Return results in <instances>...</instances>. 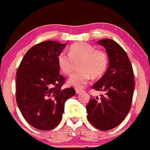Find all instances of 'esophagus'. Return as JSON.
<instances>
[{
    "label": "esophagus",
    "mask_w": 150,
    "mask_h": 150,
    "mask_svg": "<svg viewBox=\"0 0 150 150\" xmlns=\"http://www.w3.org/2000/svg\"><path fill=\"white\" fill-rule=\"evenodd\" d=\"M83 90H81V89H76V94H80L81 93H82Z\"/></svg>",
    "instance_id": "obj_1"
}]
</instances>
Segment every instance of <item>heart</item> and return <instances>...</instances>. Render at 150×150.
I'll return each instance as SVG.
<instances>
[{"instance_id": "b5f03b06", "label": "heart", "mask_w": 150, "mask_h": 150, "mask_svg": "<svg viewBox=\"0 0 150 150\" xmlns=\"http://www.w3.org/2000/svg\"><path fill=\"white\" fill-rule=\"evenodd\" d=\"M80 60L78 71L72 74L68 80V84L76 88H82L88 83L92 76L98 77L106 71L108 58L106 53L96 50L94 46L85 42H76L72 44L69 54L61 52L57 55V66L65 75L71 73L73 61Z\"/></svg>"}]
</instances>
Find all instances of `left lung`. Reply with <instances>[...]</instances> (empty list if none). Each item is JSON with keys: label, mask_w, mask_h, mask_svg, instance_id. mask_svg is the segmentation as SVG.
Segmentation results:
<instances>
[{"label": "left lung", "mask_w": 150, "mask_h": 150, "mask_svg": "<svg viewBox=\"0 0 150 150\" xmlns=\"http://www.w3.org/2000/svg\"><path fill=\"white\" fill-rule=\"evenodd\" d=\"M98 44L106 49L109 67L104 75L93 85L104 96H91L86 106L87 119L100 130H109L119 125L130 109L134 92L133 71L125 50L112 39L99 40Z\"/></svg>", "instance_id": "1"}]
</instances>
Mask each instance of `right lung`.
Listing matches in <instances>:
<instances>
[{
	"instance_id": "right-lung-1",
	"label": "right lung",
	"mask_w": 150,
	"mask_h": 150,
	"mask_svg": "<svg viewBox=\"0 0 150 150\" xmlns=\"http://www.w3.org/2000/svg\"><path fill=\"white\" fill-rule=\"evenodd\" d=\"M66 44L47 41L33 46L17 70V103L25 120L38 130H50L58 125L65 103L76 93L72 87L62 88L66 79L57 66V55Z\"/></svg>"
}]
</instances>
